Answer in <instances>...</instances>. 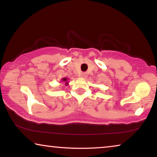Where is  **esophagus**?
Returning a JSON list of instances; mask_svg holds the SVG:
<instances>
[{
    "mask_svg": "<svg viewBox=\"0 0 157 157\" xmlns=\"http://www.w3.org/2000/svg\"><path fill=\"white\" fill-rule=\"evenodd\" d=\"M81 77V78H86V72H82V73L80 74V75H79Z\"/></svg>",
    "mask_w": 157,
    "mask_h": 157,
    "instance_id": "esophagus-1",
    "label": "esophagus"
}]
</instances>
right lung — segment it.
<instances>
[{"label":"right lung","mask_w":157,"mask_h":157,"mask_svg":"<svg viewBox=\"0 0 157 157\" xmlns=\"http://www.w3.org/2000/svg\"><path fill=\"white\" fill-rule=\"evenodd\" d=\"M61 80L63 81V82H65V85H67V84H68V82H67V78H63L62 79H61Z\"/></svg>","instance_id":"add662e5"}]
</instances>
